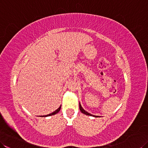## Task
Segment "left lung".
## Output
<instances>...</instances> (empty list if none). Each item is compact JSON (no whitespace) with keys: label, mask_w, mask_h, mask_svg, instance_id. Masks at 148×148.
Returning a JSON list of instances; mask_svg holds the SVG:
<instances>
[{"label":"left lung","mask_w":148,"mask_h":148,"mask_svg":"<svg viewBox=\"0 0 148 148\" xmlns=\"http://www.w3.org/2000/svg\"><path fill=\"white\" fill-rule=\"evenodd\" d=\"M79 107H80V109L81 112H82L83 114H85V115H87V116H93V117H98V116H93V115H92V114H90V113H88V112H86V110H85L84 109H83L82 107L81 106L80 103H79Z\"/></svg>","instance_id":"1"}]
</instances>
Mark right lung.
<instances>
[{
  "label": "right lung",
  "mask_w": 148,
  "mask_h": 148,
  "mask_svg": "<svg viewBox=\"0 0 148 148\" xmlns=\"http://www.w3.org/2000/svg\"><path fill=\"white\" fill-rule=\"evenodd\" d=\"M60 109H61V107H60L57 110H56L55 111H54L53 112L49 114H48V115H46V116H43L42 117H48V116H53V115H55V114H57L58 112L60 110Z\"/></svg>",
  "instance_id": "right-lung-1"
}]
</instances>
